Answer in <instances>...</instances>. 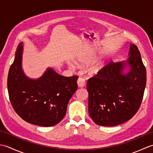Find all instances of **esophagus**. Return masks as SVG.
<instances>
[{
    "label": "esophagus",
    "instance_id": "1",
    "mask_svg": "<svg viewBox=\"0 0 153 153\" xmlns=\"http://www.w3.org/2000/svg\"><path fill=\"white\" fill-rule=\"evenodd\" d=\"M77 85L79 87H83L85 85V80L83 77H79L77 79Z\"/></svg>",
    "mask_w": 153,
    "mask_h": 153
}]
</instances>
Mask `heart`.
I'll return each mask as SVG.
<instances>
[{
  "instance_id": "obj_1",
  "label": "heart",
  "mask_w": 153,
  "mask_h": 153,
  "mask_svg": "<svg viewBox=\"0 0 153 153\" xmlns=\"http://www.w3.org/2000/svg\"><path fill=\"white\" fill-rule=\"evenodd\" d=\"M95 58H82V59L77 60L76 63L79 66H85L91 62ZM106 66V61L103 59H100L95 61L91 66L87 68V72L89 75L91 76H96L102 71V70L105 68ZM71 68H73L72 66H70Z\"/></svg>"
}]
</instances>
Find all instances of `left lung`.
<instances>
[{
    "instance_id": "obj_1",
    "label": "left lung",
    "mask_w": 153,
    "mask_h": 153,
    "mask_svg": "<svg viewBox=\"0 0 153 153\" xmlns=\"http://www.w3.org/2000/svg\"><path fill=\"white\" fill-rule=\"evenodd\" d=\"M128 68L126 73L124 71ZM147 72L138 48L131 44L126 61L110 62L87 82L89 114L102 126H115L134 116L140 107Z\"/></svg>"
}]
</instances>
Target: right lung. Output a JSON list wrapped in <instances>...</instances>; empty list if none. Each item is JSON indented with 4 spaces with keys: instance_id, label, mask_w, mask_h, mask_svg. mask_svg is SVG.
Listing matches in <instances>:
<instances>
[{
    "instance_id": "1",
    "label": "right lung",
    "mask_w": 153,
    "mask_h": 153,
    "mask_svg": "<svg viewBox=\"0 0 153 153\" xmlns=\"http://www.w3.org/2000/svg\"><path fill=\"white\" fill-rule=\"evenodd\" d=\"M23 43L17 47L8 76V91L15 112L32 124L49 127L66 115L68 102L77 88L78 76L64 77L51 68L31 79L22 69Z\"/></svg>"
}]
</instances>
